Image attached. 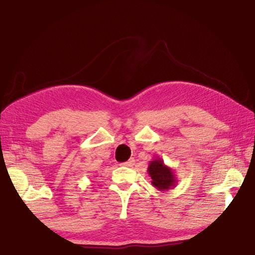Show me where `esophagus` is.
<instances>
[{
  "instance_id": "34e87169",
  "label": "esophagus",
  "mask_w": 255,
  "mask_h": 255,
  "mask_svg": "<svg viewBox=\"0 0 255 255\" xmlns=\"http://www.w3.org/2000/svg\"><path fill=\"white\" fill-rule=\"evenodd\" d=\"M133 163H134V160L133 159H129L127 162H124V163H122V165H124V166H131V165H133Z\"/></svg>"
}]
</instances>
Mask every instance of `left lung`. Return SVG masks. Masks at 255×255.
<instances>
[{
  "label": "left lung",
  "mask_w": 255,
  "mask_h": 255,
  "mask_svg": "<svg viewBox=\"0 0 255 255\" xmlns=\"http://www.w3.org/2000/svg\"><path fill=\"white\" fill-rule=\"evenodd\" d=\"M148 174L151 177L152 185L158 188L159 191H167L172 187H175L177 178L174 174V171L170 166L164 164L161 158H155L150 161L148 166Z\"/></svg>",
  "instance_id": "obj_1"
}]
</instances>
